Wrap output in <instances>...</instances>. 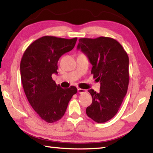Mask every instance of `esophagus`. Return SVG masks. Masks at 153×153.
<instances>
[{
	"mask_svg": "<svg viewBox=\"0 0 153 153\" xmlns=\"http://www.w3.org/2000/svg\"><path fill=\"white\" fill-rule=\"evenodd\" d=\"M77 92H78L79 94H84V93L87 92V90L82 88H78L77 89Z\"/></svg>",
	"mask_w": 153,
	"mask_h": 153,
	"instance_id": "obj_1",
	"label": "esophagus"
}]
</instances>
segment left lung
Listing matches in <instances>:
<instances>
[{
    "label": "left lung",
    "mask_w": 153,
    "mask_h": 153,
    "mask_svg": "<svg viewBox=\"0 0 153 153\" xmlns=\"http://www.w3.org/2000/svg\"><path fill=\"white\" fill-rule=\"evenodd\" d=\"M77 48L87 56L93 77L100 83L99 92L88 90L92 102L86 108V114L96 122L105 123L117 114L128 91V54L117 40L102 36L80 38Z\"/></svg>",
    "instance_id": "8db88e82"
}]
</instances>
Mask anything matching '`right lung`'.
Segmentation results:
<instances>
[{"label":"right lung","mask_w":153,"mask_h":153,"mask_svg":"<svg viewBox=\"0 0 153 153\" xmlns=\"http://www.w3.org/2000/svg\"><path fill=\"white\" fill-rule=\"evenodd\" d=\"M77 38L65 39L46 36L28 46L20 63L21 79L28 101L42 120L53 123L63 117L76 87L62 88L52 75L63 54L74 48Z\"/></svg>","instance_id":"right-lung-1"}]
</instances>
